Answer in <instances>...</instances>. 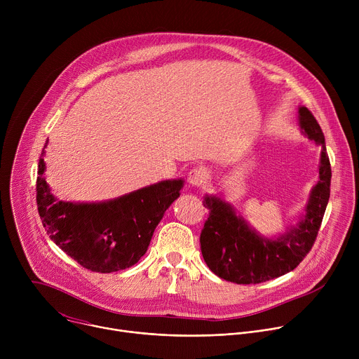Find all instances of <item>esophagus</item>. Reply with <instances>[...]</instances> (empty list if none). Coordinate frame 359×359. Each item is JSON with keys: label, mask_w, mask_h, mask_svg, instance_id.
<instances>
[{"label": "esophagus", "mask_w": 359, "mask_h": 359, "mask_svg": "<svg viewBox=\"0 0 359 359\" xmlns=\"http://www.w3.org/2000/svg\"><path fill=\"white\" fill-rule=\"evenodd\" d=\"M209 170L203 166H198V168H194L190 170L189 176H187V182L191 187H200L201 184H204L208 182L209 179Z\"/></svg>", "instance_id": "esophagus-1"}]
</instances>
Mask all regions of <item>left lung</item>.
I'll use <instances>...</instances> for the list:
<instances>
[{"label": "left lung", "instance_id": "left-lung-1", "mask_svg": "<svg viewBox=\"0 0 359 359\" xmlns=\"http://www.w3.org/2000/svg\"><path fill=\"white\" fill-rule=\"evenodd\" d=\"M301 133L321 146L318 182L295 226L274 237L255 231L236 213L231 203L213 194L204 196L209 217L200 234V248L208 267L220 278L236 284H259L292 271L311 250L330 198L331 165L324 133L305 107L298 108Z\"/></svg>", "mask_w": 359, "mask_h": 359}]
</instances>
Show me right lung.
Segmentation results:
<instances>
[{"mask_svg": "<svg viewBox=\"0 0 359 359\" xmlns=\"http://www.w3.org/2000/svg\"><path fill=\"white\" fill-rule=\"evenodd\" d=\"M43 155L45 150L38 162L36 204L46 234L78 264L96 273L136 264L184 184L183 179H170L107 201H62L45 180Z\"/></svg>", "mask_w": 359, "mask_h": 359, "instance_id": "obj_1", "label": "right lung"}]
</instances>
